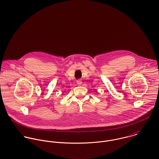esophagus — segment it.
<instances>
[{"instance_id":"1","label":"esophagus","mask_w":159,"mask_h":159,"mask_svg":"<svg viewBox=\"0 0 159 159\" xmlns=\"http://www.w3.org/2000/svg\"><path fill=\"white\" fill-rule=\"evenodd\" d=\"M82 81L81 80H77L76 81V83L78 84V85H81V84H82Z\"/></svg>"}]
</instances>
